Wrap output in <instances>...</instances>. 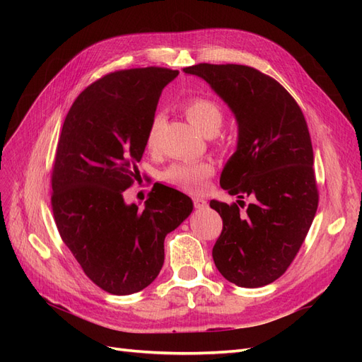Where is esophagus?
Returning <instances> with one entry per match:
<instances>
[{"label": "esophagus", "instance_id": "esophagus-1", "mask_svg": "<svg viewBox=\"0 0 362 362\" xmlns=\"http://www.w3.org/2000/svg\"><path fill=\"white\" fill-rule=\"evenodd\" d=\"M193 204H194V208H198V210H204V208H206V201L204 198H193Z\"/></svg>", "mask_w": 362, "mask_h": 362}]
</instances>
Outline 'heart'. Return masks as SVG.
<instances>
[{
	"label": "heart",
	"instance_id": "obj_1",
	"mask_svg": "<svg viewBox=\"0 0 362 362\" xmlns=\"http://www.w3.org/2000/svg\"><path fill=\"white\" fill-rule=\"evenodd\" d=\"M182 110L190 122L205 136L216 134L223 124V110L210 98H190V100L184 101ZM161 124V115H154V117L151 119L145 136V144L149 149H154L157 146ZM213 172V164L208 161H184L173 164L164 172L163 177L164 181L178 189L187 192H202L206 185V180L211 177Z\"/></svg>",
	"mask_w": 362,
	"mask_h": 362
}]
</instances>
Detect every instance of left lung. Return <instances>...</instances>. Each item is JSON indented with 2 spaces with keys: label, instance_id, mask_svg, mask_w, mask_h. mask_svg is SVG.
<instances>
[{
  "label": "left lung",
  "instance_id": "1",
  "mask_svg": "<svg viewBox=\"0 0 362 362\" xmlns=\"http://www.w3.org/2000/svg\"><path fill=\"white\" fill-rule=\"evenodd\" d=\"M184 72L204 78L235 115L237 149L221 185L254 199L245 213L235 202H210L223 221L214 264L238 287L267 286L298 255L319 205L308 125L294 98L255 68L199 63Z\"/></svg>",
  "mask_w": 362,
  "mask_h": 362
}]
</instances>
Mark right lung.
I'll use <instances>...</instances> for the list:
<instances>
[{
    "label": "right lung",
    "instance_id": "add662e5",
    "mask_svg": "<svg viewBox=\"0 0 362 362\" xmlns=\"http://www.w3.org/2000/svg\"><path fill=\"white\" fill-rule=\"evenodd\" d=\"M180 72L136 68L104 75L78 95L63 122L51 173V206L63 243L107 293L148 287L164 262V237L193 202L154 184L145 208L127 205L145 136L164 86Z\"/></svg>",
    "mask_w": 362,
    "mask_h": 362
}]
</instances>
